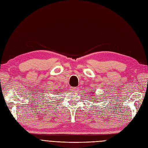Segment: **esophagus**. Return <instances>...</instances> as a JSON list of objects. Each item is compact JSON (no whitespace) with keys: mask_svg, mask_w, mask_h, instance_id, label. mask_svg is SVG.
I'll use <instances>...</instances> for the list:
<instances>
[{"mask_svg":"<svg viewBox=\"0 0 148 148\" xmlns=\"http://www.w3.org/2000/svg\"><path fill=\"white\" fill-rule=\"evenodd\" d=\"M70 90L71 91H77V87H71V89H70Z\"/></svg>","mask_w":148,"mask_h":148,"instance_id":"1","label":"esophagus"}]
</instances>
